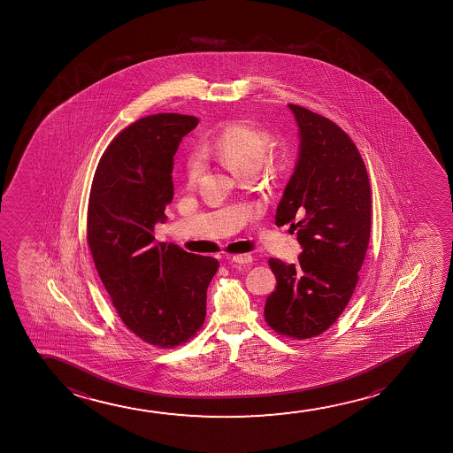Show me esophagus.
Returning a JSON list of instances; mask_svg holds the SVG:
<instances>
[{
  "instance_id": "obj_1",
  "label": "esophagus",
  "mask_w": 453,
  "mask_h": 453,
  "mask_svg": "<svg viewBox=\"0 0 453 453\" xmlns=\"http://www.w3.org/2000/svg\"><path fill=\"white\" fill-rule=\"evenodd\" d=\"M230 260L234 261V263H238V265H249V263L254 261V258H252L250 254H238L234 255Z\"/></svg>"
}]
</instances>
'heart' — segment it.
Returning a JSON list of instances; mask_svg holds the SVG:
<instances>
[{"label": "heart", "instance_id": "obj_1", "mask_svg": "<svg viewBox=\"0 0 453 453\" xmlns=\"http://www.w3.org/2000/svg\"><path fill=\"white\" fill-rule=\"evenodd\" d=\"M271 149V136L266 131L246 122H232L218 131L215 136L205 141V155L215 156L229 164L230 167L246 174L257 172ZM203 172V161L199 156H192L186 167L188 184H195Z\"/></svg>", "mask_w": 453, "mask_h": 453}]
</instances>
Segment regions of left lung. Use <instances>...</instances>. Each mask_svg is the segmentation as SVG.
I'll use <instances>...</instances> for the list:
<instances>
[{
    "mask_svg": "<svg viewBox=\"0 0 453 453\" xmlns=\"http://www.w3.org/2000/svg\"><path fill=\"white\" fill-rule=\"evenodd\" d=\"M300 134L296 172L275 224L297 230L296 265L269 258L277 279L265 320L280 335L322 334L347 308L365 260L372 230V188L356 143L333 120L291 105Z\"/></svg>",
    "mask_w": 453,
    "mask_h": 453,
    "instance_id": "8db88e82",
    "label": "left lung"
}]
</instances>
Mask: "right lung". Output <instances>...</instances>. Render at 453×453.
Listing matches in <instances>:
<instances>
[{
	"instance_id": "obj_1",
	"label": "right lung",
	"mask_w": 453,
	"mask_h": 453,
	"mask_svg": "<svg viewBox=\"0 0 453 453\" xmlns=\"http://www.w3.org/2000/svg\"><path fill=\"white\" fill-rule=\"evenodd\" d=\"M198 122L161 112L125 127L100 157L88 201V246L100 280L125 326L156 348L182 345L203 328L219 267L153 235L173 199L174 153Z\"/></svg>"
}]
</instances>
